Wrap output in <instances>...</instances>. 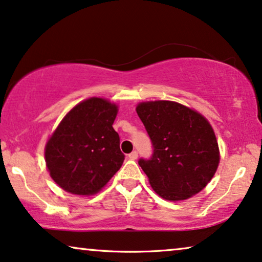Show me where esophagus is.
<instances>
[{
    "instance_id": "esophagus-1",
    "label": "esophagus",
    "mask_w": 262,
    "mask_h": 262,
    "mask_svg": "<svg viewBox=\"0 0 262 262\" xmlns=\"http://www.w3.org/2000/svg\"><path fill=\"white\" fill-rule=\"evenodd\" d=\"M137 158H138L137 151H132L131 154H128V159H130V160H137Z\"/></svg>"
}]
</instances>
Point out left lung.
Instances as JSON below:
<instances>
[{"mask_svg": "<svg viewBox=\"0 0 262 262\" xmlns=\"http://www.w3.org/2000/svg\"><path fill=\"white\" fill-rule=\"evenodd\" d=\"M136 112L154 147L150 160L138 161L152 190L167 201H184L205 189L220 162L209 121L174 101L139 102Z\"/></svg>", "mask_w": 262, "mask_h": 262, "instance_id": "obj_1", "label": "left lung"}]
</instances>
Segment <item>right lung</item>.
Masks as SVG:
<instances>
[{"label": "right lung", "instance_id": "right-lung-1", "mask_svg": "<svg viewBox=\"0 0 262 262\" xmlns=\"http://www.w3.org/2000/svg\"><path fill=\"white\" fill-rule=\"evenodd\" d=\"M119 107L90 97L76 104L57 125L44 148L50 177L64 191L91 196L101 191L124 162L113 128Z\"/></svg>", "mask_w": 262, "mask_h": 262}]
</instances>
